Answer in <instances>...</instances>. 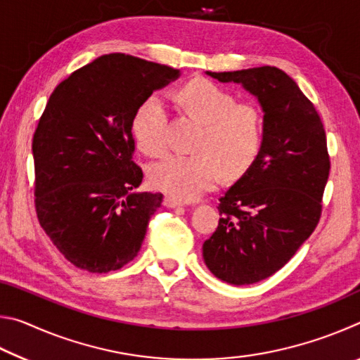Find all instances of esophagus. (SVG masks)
Segmentation results:
<instances>
[{"label": "esophagus", "instance_id": "obj_1", "mask_svg": "<svg viewBox=\"0 0 360 360\" xmlns=\"http://www.w3.org/2000/svg\"><path fill=\"white\" fill-rule=\"evenodd\" d=\"M163 205H165L167 208H179V206H184V203H182L181 200L173 198V197H165V200H163Z\"/></svg>", "mask_w": 360, "mask_h": 360}]
</instances>
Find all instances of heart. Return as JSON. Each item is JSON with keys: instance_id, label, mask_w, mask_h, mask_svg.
<instances>
[{"instance_id": "1", "label": "heart", "mask_w": 360, "mask_h": 360, "mask_svg": "<svg viewBox=\"0 0 360 360\" xmlns=\"http://www.w3.org/2000/svg\"><path fill=\"white\" fill-rule=\"evenodd\" d=\"M182 108L205 125L195 155L172 154L152 165L150 184L169 197L193 200L221 181L236 179L251 168L264 143V120L251 105H240L227 90L195 79L179 90ZM133 135L146 155L167 148V106L152 95L133 117Z\"/></svg>"}]
</instances>
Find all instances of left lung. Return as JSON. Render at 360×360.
I'll return each mask as SVG.
<instances>
[{"label": "left lung", "instance_id": "8db88e82", "mask_svg": "<svg viewBox=\"0 0 360 360\" xmlns=\"http://www.w3.org/2000/svg\"><path fill=\"white\" fill-rule=\"evenodd\" d=\"M206 75L241 85L264 112V143L254 165L219 198V225L203 243L216 278L248 285L292 259L321 217L330 160L313 103L275 66Z\"/></svg>", "mask_w": 360, "mask_h": 360}]
</instances>
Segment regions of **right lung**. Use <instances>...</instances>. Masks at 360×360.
I'll return each mask as SVG.
<instances>
[{"label": "right lung", "mask_w": 360, "mask_h": 360, "mask_svg": "<svg viewBox=\"0 0 360 360\" xmlns=\"http://www.w3.org/2000/svg\"><path fill=\"white\" fill-rule=\"evenodd\" d=\"M181 76L125 53L95 58L57 85L33 136L36 212L72 265L119 270L136 257L163 195L138 192L133 117Z\"/></svg>", "instance_id": "obj_1"}]
</instances>
